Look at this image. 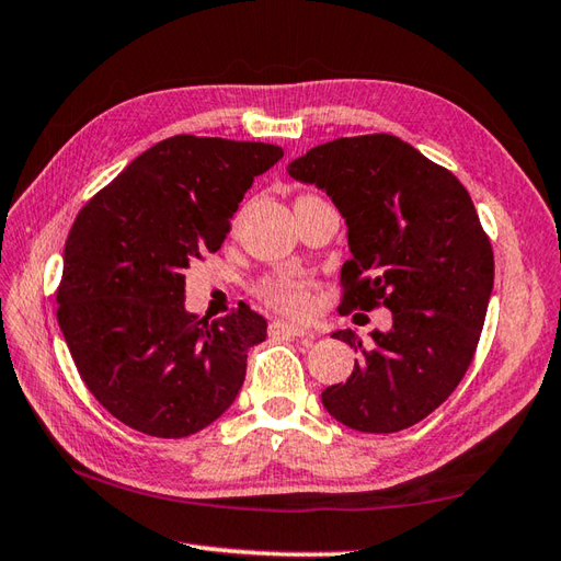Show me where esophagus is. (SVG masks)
I'll return each instance as SVG.
<instances>
[{"label": "esophagus", "instance_id": "obj_1", "mask_svg": "<svg viewBox=\"0 0 561 561\" xmlns=\"http://www.w3.org/2000/svg\"><path fill=\"white\" fill-rule=\"evenodd\" d=\"M270 334H286V336H301V340H310L312 332L306 328H298V324L275 320L270 324Z\"/></svg>", "mask_w": 561, "mask_h": 561}]
</instances>
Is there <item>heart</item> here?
<instances>
[{
  "mask_svg": "<svg viewBox=\"0 0 561 561\" xmlns=\"http://www.w3.org/2000/svg\"><path fill=\"white\" fill-rule=\"evenodd\" d=\"M257 296L272 308L289 316H304L310 308V289L304 279H296L289 275L267 277L257 284Z\"/></svg>",
  "mask_w": 561,
  "mask_h": 561,
  "instance_id": "obj_1",
  "label": "heart"
}]
</instances>
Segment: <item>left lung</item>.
<instances>
[{
  "instance_id": "obj_1",
  "label": "left lung",
  "mask_w": 561,
  "mask_h": 561,
  "mask_svg": "<svg viewBox=\"0 0 561 561\" xmlns=\"http://www.w3.org/2000/svg\"><path fill=\"white\" fill-rule=\"evenodd\" d=\"M330 195L351 257L340 310H392V328L363 344L346 382L322 392L332 419L358 433H399L423 421L471 366L494 282V257L471 195L449 169L389 134L336 138L286 167Z\"/></svg>"
}]
</instances>
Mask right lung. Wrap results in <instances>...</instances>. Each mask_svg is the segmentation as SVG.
I'll list each match as a JSON object with an SVG mask.
<instances>
[{
  "mask_svg": "<svg viewBox=\"0 0 561 561\" xmlns=\"http://www.w3.org/2000/svg\"><path fill=\"white\" fill-rule=\"evenodd\" d=\"M282 158L270 142L174 136L78 213L57 320L85 387L124 425L188 437L237 399L267 320L245 304L213 322L188 312L184 272L219 251L253 179Z\"/></svg>",
  "mask_w": 561,
  "mask_h": 561,
  "instance_id": "add662e5",
  "label": "right lung"
}]
</instances>
